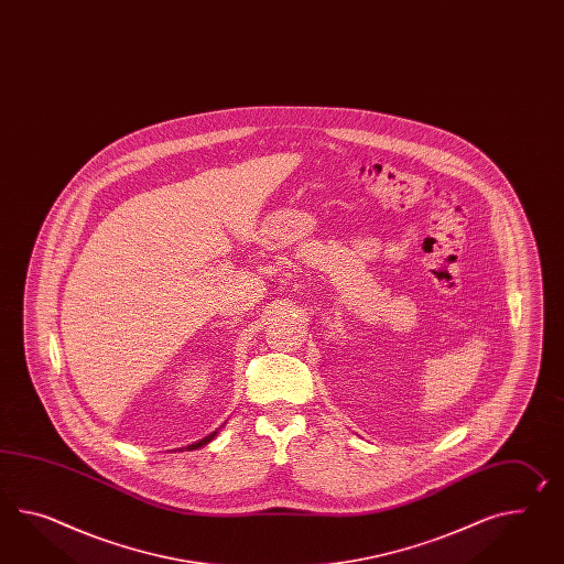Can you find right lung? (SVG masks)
<instances>
[{"instance_id":"obj_1","label":"right lung","mask_w":564,"mask_h":564,"mask_svg":"<svg viewBox=\"0 0 564 564\" xmlns=\"http://www.w3.org/2000/svg\"><path fill=\"white\" fill-rule=\"evenodd\" d=\"M218 432H212L209 436H206V438L199 440V442H193V444H189L185 451H195V448H202V446H206L207 442H212L214 440V436H216Z\"/></svg>"}]
</instances>
